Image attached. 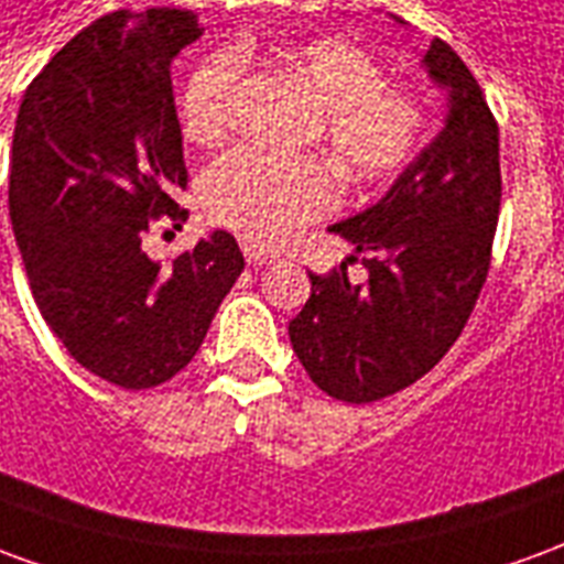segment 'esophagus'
Returning <instances> with one entry per match:
<instances>
[{"instance_id": "obj_1", "label": "esophagus", "mask_w": 564, "mask_h": 564, "mask_svg": "<svg viewBox=\"0 0 564 564\" xmlns=\"http://www.w3.org/2000/svg\"><path fill=\"white\" fill-rule=\"evenodd\" d=\"M245 257L250 265H265V262H274V253L259 245H245Z\"/></svg>"}]
</instances>
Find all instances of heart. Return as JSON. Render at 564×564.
I'll list each match as a JSON object with an SVG mask.
<instances>
[{"mask_svg":"<svg viewBox=\"0 0 564 564\" xmlns=\"http://www.w3.org/2000/svg\"><path fill=\"white\" fill-rule=\"evenodd\" d=\"M283 66L317 99L311 141L354 184L371 186L399 174L423 148V99L408 87L387 84L371 56L344 42L317 39L286 51ZM245 59L235 51L205 56L184 84L181 117L186 135L217 144L238 123ZM202 202L210 223L247 245L271 247L329 214L338 205V181L319 156H274L257 148L226 153L205 172Z\"/></svg>","mask_w":564,"mask_h":564,"instance_id":"heart-1","label":"heart"}]
</instances>
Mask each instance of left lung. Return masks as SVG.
I'll list each match as a JSON object with an SVG mask.
<instances>
[{
  "label": "left lung",
  "mask_w": 564,
  "mask_h": 564,
  "mask_svg": "<svg viewBox=\"0 0 564 564\" xmlns=\"http://www.w3.org/2000/svg\"><path fill=\"white\" fill-rule=\"evenodd\" d=\"M449 90V117L383 202L335 223L368 269L311 278L290 341L319 390L347 404L395 395L444 359L484 290L501 205L498 123L480 84L447 42L425 51ZM356 257H350L354 262Z\"/></svg>",
  "instance_id": "obj_1"
}]
</instances>
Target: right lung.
<instances>
[{
  "mask_svg": "<svg viewBox=\"0 0 564 564\" xmlns=\"http://www.w3.org/2000/svg\"><path fill=\"white\" fill-rule=\"evenodd\" d=\"M184 8H120L54 54L23 93L8 208L44 323L123 390L172 380L245 271L229 232L160 265L141 241L189 210L174 56L202 35Z\"/></svg>",
  "mask_w": 564,
  "mask_h": 564,
  "instance_id": "add662e5",
  "label": "right lung"
}]
</instances>
